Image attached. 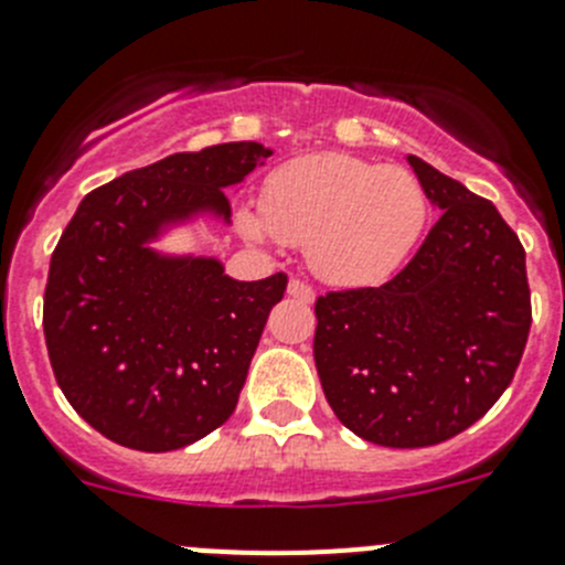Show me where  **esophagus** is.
I'll return each instance as SVG.
<instances>
[{
	"label": "esophagus",
	"mask_w": 565,
	"mask_h": 565,
	"mask_svg": "<svg viewBox=\"0 0 565 565\" xmlns=\"http://www.w3.org/2000/svg\"><path fill=\"white\" fill-rule=\"evenodd\" d=\"M287 292L292 295V298H298V301H303V303H309L315 298V289L309 287L307 281H301V278H289Z\"/></svg>",
	"instance_id": "obj_1"
}]
</instances>
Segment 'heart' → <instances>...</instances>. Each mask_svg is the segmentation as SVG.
I'll use <instances>...</instances> for the list:
<instances>
[{
  "label": "heart",
  "mask_w": 565,
  "mask_h": 565,
  "mask_svg": "<svg viewBox=\"0 0 565 565\" xmlns=\"http://www.w3.org/2000/svg\"><path fill=\"white\" fill-rule=\"evenodd\" d=\"M428 216V191L414 171L323 151L278 166L264 182L262 213H242V227L307 247L323 281L371 287L399 270Z\"/></svg>",
  "instance_id": "obj_1"
}]
</instances>
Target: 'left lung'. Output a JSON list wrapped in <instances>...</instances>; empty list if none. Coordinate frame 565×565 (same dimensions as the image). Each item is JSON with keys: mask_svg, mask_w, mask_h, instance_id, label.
Segmentation results:
<instances>
[{"mask_svg": "<svg viewBox=\"0 0 565 565\" xmlns=\"http://www.w3.org/2000/svg\"><path fill=\"white\" fill-rule=\"evenodd\" d=\"M441 216L383 287L315 301V365L360 439L428 447L467 430L507 391L530 338L526 253L490 200L411 154Z\"/></svg>", "mask_w": 565, "mask_h": 565, "instance_id": "obj_1", "label": "left lung"}]
</instances>
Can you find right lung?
Returning <instances> with one entry per match:
<instances>
[{"instance_id": "1", "label": "right lung", "mask_w": 565, "mask_h": 565, "mask_svg": "<svg viewBox=\"0 0 565 565\" xmlns=\"http://www.w3.org/2000/svg\"><path fill=\"white\" fill-rule=\"evenodd\" d=\"M273 151L220 143L95 188L61 233L44 289L55 383L81 419L131 450L166 454L231 419L287 276H225L216 258L151 250L166 225L213 213Z\"/></svg>"}]
</instances>
